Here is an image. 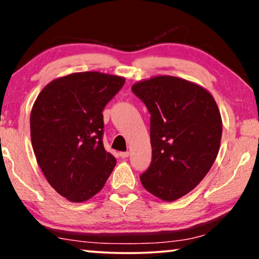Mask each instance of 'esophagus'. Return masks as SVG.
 Returning a JSON list of instances; mask_svg holds the SVG:
<instances>
[{"mask_svg": "<svg viewBox=\"0 0 259 259\" xmlns=\"http://www.w3.org/2000/svg\"><path fill=\"white\" fill-rule=\"evenodd\" d=\"M119 156H120V158H126V157H129V152H127V151H126V152H120L119 153Z\"/></svg>", "mask_w": 259, "mask_h": 259, "instance_id": "esophagus-1", "label": "esophagus"}]
</instances>
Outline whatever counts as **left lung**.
Masks as SVG:
<instances>
[{
  "label": "left lung",
  "instance_id": "8db88e82",
  "mask_svg": "<svg viewBox=\"0 0 259 259\" xmlns=\"http://www.w3.org/2000/svg\"><path fill=\"white\" fill-rule=\"evenodd\" d=\"M132 90L151 114L152 160L140 175L142 186L163 201L178 200L201 183L218 156V106L206 89L177 76H154Z\"/></svg>",
  "mask_w": 259,
  "mask_h": 259
}]
</instances>
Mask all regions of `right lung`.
<instances>
[{
	"label": "right lung",
	"instance_id": "add662e5",
	"mask_svg": "<svg viewBox=\"0 0 259 259\" xmlns=\"http://www.w3.org/2000/svg\"><path fill=\"white\" fill-rule=\"evenodd\" d=\"M124 82L100 72L73 73L45 86L32 106L37 164L50 185L70 202L94 197L115 167L103 146L102 111Z\"/></svg>",
	"mask_w": 259,
	"mask_h": 259
}]
</instances>
